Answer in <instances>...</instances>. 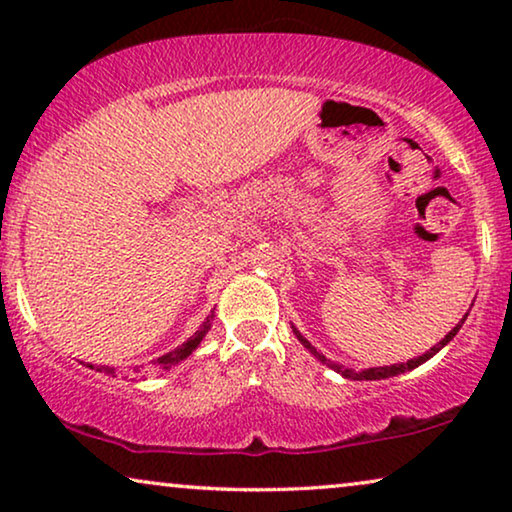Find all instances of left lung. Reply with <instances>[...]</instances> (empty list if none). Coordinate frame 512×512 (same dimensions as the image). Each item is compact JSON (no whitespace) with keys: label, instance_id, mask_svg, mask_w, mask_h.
I'll return each mask as SVG.
<instances>
[{"label":"left lung","instance_id":"1","mask_svg":"<svg viewBox=\"0 0 512 512\" xmlns=\"http://www.w3.org/2000/svg\"><path fill=\"white\" fill-rule=\"evenodd\" d=\"M466 317H468V314H466ZM466 317H464V319H461V321H459V324H457V326H454V328H452V331H450V333H447V335H445V338L438 342V345H433V347L429 349V352H426V354H422V356H417V359H410V361H405V363H394V366L366 368V370H361V373H354V370H352V368H345V366H335V363H331V361H326V356H324V354H319V352H317V349H314V347L310 345V342H307V340L303 338V335H300V331H298V328H293V333H296V338H298L300 342H303V347H307V349H310V352H312L314 356H317V359H319V361H324V363H328V366H331L333 370H338V373H340L342 377H347V380H387V377H394V375L408 373V370H412V368H417V366H422V363H424V361H429L433 354H438V352H440V349H443V347L447 345V342H450V340L454 338V335H457V333H459V328H461V324H464V321H466Z\"/></svg>","mask_w":512,"mask_h":512}]
</instances>
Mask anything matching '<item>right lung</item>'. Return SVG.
<instances>
[{
    "instance_id": "right-lung-1",
    "label": "right lung",
    "mask_w": 512,
    "mask_h": 512,
    "mask_svg": "<svg viewBox=\"0 0 512 512\" xmlns=\"http://www.w3.org/2000/svg\"><path fill=\"white\" fill-rule=\"evenodd\" d=\"M209 319H212V317H207V321H205V324L200 326V331H195L193 338H188V340L184 342V345L177 347V349H172V352H167L165 356H160V359H156L153 363H156L158 368L170 370V368L174 366V363L184 361L186 356H191V354L195 352V349H198V345L202 342V338H205V335H207L209 326H212V324H209ZM90 368H93V366H90ZM97 370H100V373H107V375H116V368H109V366H100Z\"/></svg>"
}]
</instances>
